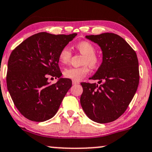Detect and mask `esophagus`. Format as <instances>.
<instances>
[{
	"label": "esophagus",
	"mask_w": 152,
	"mask_h": 152,
	"mask_svg": "<svg viewBox=\"0 0 152 152\" xmlns=\"http://www.w3.org/2000/svg\"><path fill=\"white\" fill-rule=\"evenodd\" d=\"M72 83L74 84V85H76V84H79V82H78V81H72Z\"/></svg>",
	"instance_id": "34e87169"
}]
</instances>
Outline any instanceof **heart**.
Listing matches in <instances>:
<instances>
[{
  "label": "heart",
  "mask_w": 152,
  "mask_h": 152,
  "mask_svg": "<svg viewBox=\"0 0 152 152\" xmlns=\"http://www.w3.org/2000/svg\"><path fill=\"white\" fill-rule=\"evenodd\" d=\"M76 48L84 54L83 58V66L78 68H67L64 71V76L65 78H69L75 81H80L89 73V67L96 68L100 63V58L95 54L96 49L91 42L87 41H82L76 44ZM71 52L68 47H63L58 54V61L62 65L67 64L71 60Z\"/></svg>",
  "instance_id": "b5f03b06"
}]
</instances>
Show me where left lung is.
Listing matches in <instances>:
<instances>
[{"label":"left lung","instance_id":"obj_1","mask_svg":"<svg viewBox=\"0 0 152 152\" xmlns=\"http://www.w3.org/2000/svg\"><path fill=\"white\" fill-rule=\"evenodd\" d=\"M98 45L103 61L90 79L96 83H81L83 94L80 102L83 111L93 121L107 123L125 112L137 90L140 81L136 52L120 36L114 33L87 35Z\"/></svg>","mask_w":152,"mask_h":152}]
</instances>
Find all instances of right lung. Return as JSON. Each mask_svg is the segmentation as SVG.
<instances>
[{"label":"right lung","mask_w":152,"mask_h":152,"mask_svg":"<svg viewBox=\"0 0 152 152\" xmlns=\"http://www.w3.org/2000/svg\"><path fill=\"white\" fill-rule=\"evenodd\" d=\"M77 35L39 32L30 37L12 51L8 59L7 87L20 113L28 120L44 122L57 113L72 86L61 78L58 54ZM49 76L59 78L54 84Z\"/></svg>","instance_id":"1"}]
</instances>
